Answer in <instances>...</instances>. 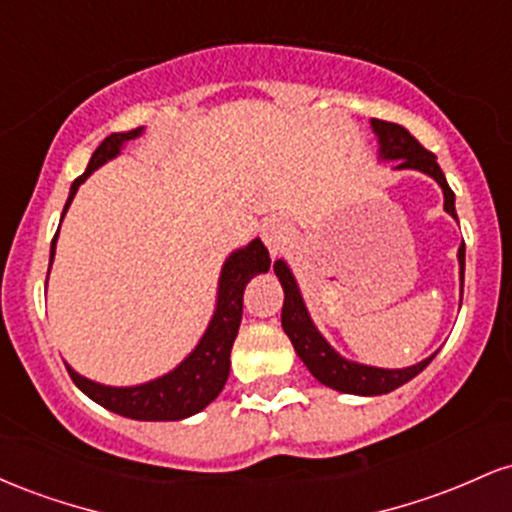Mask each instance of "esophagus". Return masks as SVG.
Here are the masks:
<instances>
[{
	"instance_id": "obj_1",
	"label": "esophagus",
	"mask_w": 512,
	"mask_h": 512,
	"mask_svg": "<svg viewBox=\"0 0 512 512\" xmlns=\"http://www.w3.org/2000/svg\"><path fill=\"white\" fill-rule=\"evenodd\" d=\"M262 240H264V245L269 248V255L272 257L281 255V252L289 248V243H291L289 226H286L281 219H276V216L274 219H267L262 226Z\"/></svg>"
}]
</instances>
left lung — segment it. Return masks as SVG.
<instances>
[{
    "label": "left lung",
    "instance_id": "8db88e82",
    "mask_svg": "<svg viewBox=\"0 0 512 512\" xmlns=\"http://www.w3.org/2000/svg\"><path fill=\"white\" fill-rule=\"evenodd\" d=\"M380 139V156L387 158V161H397V168H414L421 170V173L431 175L433 180L443 187L445 195V211L457 219L455 211V192L450 190L448 180H445L443 170H440L436 156L431 151L424 149L419 144V139H414L409 134V129L402 125H395V122L375 120L370 122ZM457 260H460V279L464 284V243L460 245V252H457ZM274 274L279 276L281 286H284V308H281V327L289 334L293 349L301 356V361L308 366L310 373L320 380L322 385L332 387V390L346 392V395H387V392L397 390L404 383H409L411 378L424 370L428 363L433 361V356L424 358L421 363L409 368L399 370H387V368H373V366H361V363L346 361L332 349L330 344L325 342L320 332L315 330L313 320H310L308 310H305V303L301 298V291H298L296 279H293L291 269L286 267V262L276 260L274 262Z\"/></svg>",
    "mask_w": 512,
    "mask_h": 512
}]
</instances>
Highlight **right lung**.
Returning <instances> with one entry per match:
<instances>
[{
  "instance_id": "obj_1",
  "label": "right lung",
  "mask_w": 512,
  "mask_h": 512,
  "mask_svg": "<svg viewBox=\"0 0 512 512\" xmlns=\"http://www.w3.org/2000/svg\"><path fill=\"white\" fill-rule=\"evenodd\" d=\"M139 134H142V127L132 129V132L110 134V137L103 139L101 146L93 151L84 173L72 182V190H69V199L67 204H64L62 219L64 214H67L69 204H72L81 182H84L98 166H103L105 161H110V158L120 154V146L129 142V139L139 137ZM57 233H60V228H57ZM57 233L55 238H52L50 264L52 257H55ZM269 264H272V260H269V252L264 248L260 238H255L248 248L236 250L228 257L221 269L216 313L211 317L202 342L197 344V349L192 351L178 368L170 370L163 378H156L151 380V383L137 387H108L81 378L76 370L67 366L69 378H72L74 385L79 387L86 397H91L93 402L115 411V414L127 416V419L180 421L197 414V411H202L207 404L214 402L223 390V385H226L228 370H231V349L238 337L240 317H243L245 284H248L255 274L267 272Z\"/></svg>"
}]
</instances>
